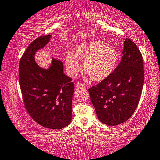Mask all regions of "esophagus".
Returning <instances> with one entry per match:
<instances>
[{"instance_id": "34e87169", "label": "esophagus", "mask_w": 160, "mask_h": 160, "mask_svg": "<svg viewBox=\"0 0 160 160\" xmlns=\"http://www.w3.org/2000/svg\"><path fill=\"white\" fill-rule=\"evenodd\" d=\"M75 86H76V88H84L85 87H84V85L82 83H80V82H77L75 83Z\"/></svg>"}]
</instances>
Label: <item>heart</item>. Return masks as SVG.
Segmentation results:
<instances>
[{
	"label": "heart",
	"instance_id": "obj_1",
	"mask_svg": "<svg viewBox=\"0 0 160 160\" xmlns=\"http://www.w3.org/2000/svg\"><path fill=\"white\" fill-rule=\"evenodd\" d=\"M119 54L116 48L104 45L102 41H92L77 46L74 54L68 51L66 53L64 62L66 70L71 77H77L82 70L79 61H84V72L94 82H102L109 77L116 68Z\"/></svg>",
	"mask_w": 160,
	"mask_h": 160
}]
</instances>
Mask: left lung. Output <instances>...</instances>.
I'll return each instance as SVG.
<instances>
[{"mask_svg": "<svg viewBox=\"0 0 160 160\" xmlns=\"http://www.w3.org/2000/svg\"><path fill=\"white\" fill-rule=\"evenodd\" d=\"M122 54L121 62L112 74L88 88L98 118L109 126L122 124L132 117L143 88L142 55L129 38L125 39Z\"/></svg>", "mask_w": 160, "mask_h": 160, "instance_id": "left-lung-1", "label": "left lung"}]
</instances>
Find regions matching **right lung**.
Masks as SVG:
<instances>
[{"label":"right lung","instance_id":"1","mask_svg":"<svg viewBox=\"0 0 160 160\" xmlns=\"http://www.w3.org/2000/svg\"><path fill=\"white\" fill-rule=\"evenodd\" d=\"M51 36H39L26 48L19 62V84L24 107L32 119L46 128L61 129L72 121V79L63 73L60 60L53 58L48 69L34 60L36 51L46 46Z\"/></svg>","mask_w":160,"mask_h":160}]
</instances>
